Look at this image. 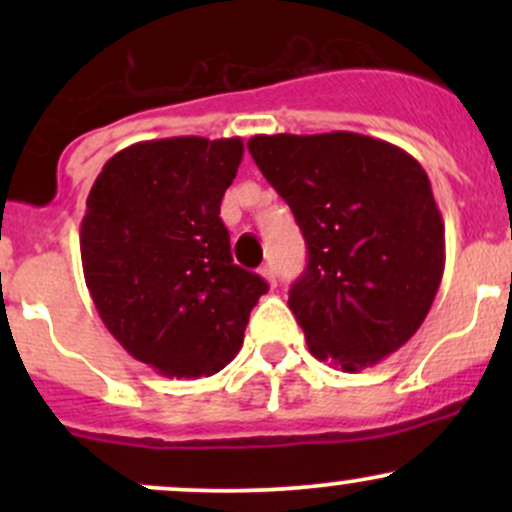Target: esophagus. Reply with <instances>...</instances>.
<instances>
[{
	"label": "esophagus",
	"mask_w": 512,
	"mask_h": 512,
	"mask_svg": "<svg viewBox=\"0 0 512 512\" xmlns=\"http://www.w3.org/2000/svg\"><path fill=\"white\" fill-rule=\"evenodd\" d=\"M260 274L264 276V279H267L269 286H276V269H274V264H269V262L262 264Z\"/></svg>",
	"instance_id": "34e87169"
}]
</instances>
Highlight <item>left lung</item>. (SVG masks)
Instances as JSON below:
<instances>
[{
  "label": "left lung",
  "mask_w": 512,
  "mask_h": 512,
  "mask_svg": "<svg viewBox=\"0 0 512 512\" xmlns=\"http://www.w3.org/2000/svg\"><path fill=\"white\" fill-rule=\"evenodd\" d=\"M248 149L308 245L289 308L310 354L354 373L407 344L445 267L443 219L421 163L356 132L257 134Z\"/></svg>",
  "instance_id": "obj_1"
}]
</instances>
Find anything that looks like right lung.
I'll list each match as a JSON object with an SVG mask.
<instances>
[{
    "label": "right lung",
    "mask_w": 512,
    "mask_h": 512,
    "mask_svg": "<svg viewBox=\"0 0 512 512\" xmlns=\"http://www.w3.org/2000/svg\"><path fill=\"white\" fill-rule=\"evenodd\" d=\"M240 161L238 137L139 142L88 192L79 240L93 305L129 356L168 378L226 368L269 289L233 264L219 216Z\"/></svg>",
    "instance_id": "obj_1"
}]
</instances>
